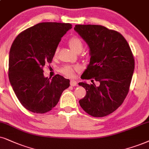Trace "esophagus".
Returning a JSON list of instances; mask_svg holds the SVG:
<instances>
[{
	"instance_id": "esophagus-1",
	"label": "esophagus",
	"mask_w": 149,
	"mask_h": 149,
	"mask_svg": "<svg viewBox=\"0 0 149 149\" xmlns=\"http://www.w3.org/2000/svg\"><path fill=\"white\" fill-rule=\"evenodd\" d=\"M77 84H78V83H77L76 81H74V80H71L70 81V85L71 86H77Z\"/></svg>"
}]
</instances>
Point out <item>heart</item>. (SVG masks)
I'll list each match as a JSON object with an SVG mask.
<instances>
[{
  "instance_id": "heart-1",
  "label": "heart",
  "mask_w": 149,
  "mask_h": 149,
  "mask_svg": "<svg viewBox=\"0 0 149 149\" xmlns=\"http://www.w3.org/2000/svg\"><path fill=\"white\" fill-rule=\"evenodd\" d=\"M68 44L72 49L77 53H80L84 49V43L79 37L74 36L71 38L68 41ZM58 52H59V47L56 49L54 52V56H57ZM78 67H73L70 65H64L61 68V72L63 74L65 75L66 76L72 78L74 76L75 71L78 70Z\"/></svg>"
}]
</instances>
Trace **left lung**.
<instances>
[{"label": "left lung", "mask_w": 149, "mask_h": 149, "mask_svg": "<svg viewBox=\"0 0 149 149\" xmlns=\"http://www.w3.org/2000/svg\"><path fill=\"white\" fill-rule=\"evenodd\" d=\"M74 29L87 43L91 55L81 78L91 80L92 84L79 83L86 91L79 103L90 116H108L121 106L129 91L135 67L133 53L123 36L115 30L97 24H76Z\"/></svg>", "instance_id": "obj_1"}]
</instances>
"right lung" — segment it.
Segmentation results:
<instances>
[{"mask_svg": "<svg viewBox=\"0 0 149 149\" xmlns=\"http://www.w3.org/2000/svg\"><path fill=\"white\" fill-rule=\"evenodd\" d=\"M72 24L40 22L17 36L9 52V79L16 97L29 111L45 113L58 104L69 79L45 78L43 67L52 63L61 38Z\"/></svg>", "mask_w": 149, "mask_h": 149, "instance_id": "right-lung-1", "label": "right lung"}]
</instances>
